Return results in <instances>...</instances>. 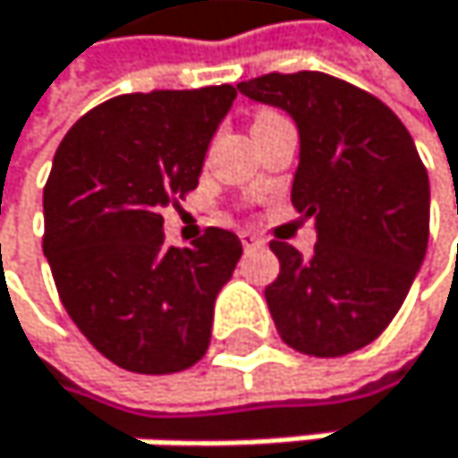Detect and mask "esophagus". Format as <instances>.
Instances as JSON below:
<instances>
[{
	"label": "esophagus",
	"instance_id": "34e87169",
	"mask_svg": "<svg viewBox=\"0 0 458 458\" xmlns=\"http://www.w3.org/2000/svg\"><path fill=\"white\" fill-rule=\"evenodd\" d=\"M239 239H242L244 250H255V247H260V244H263V239H260V236H255V233H250V231H242V233H239Z\"/></svg>",
	"mask_w": 458,
	"mask_h": 458
}]
</instances>
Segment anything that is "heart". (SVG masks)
<instances>
[{"mask_svg":"<svg viewBox=\"0 0 458 458\" xmlns=\"http://www.w3.org/2000/svg\"><path fill=\"white\" fill-rule=\"evenodd\" d=\"M275 117H280V114H277V112H258V117H255L252 126H260V123H269V120H275Z\"/></svg>","mask_w":458,"mask_h":458,"instance_id":"b5f03b06","label":"heart"}]
</instances>
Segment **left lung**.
I'll list each match as a JSON object with an SVG mask.
<instances>
[{
  "label": "left lung",
  "instance_id": "left-lung-1",
  "mask_svg": "<svg viewBox=\"0 0 458 458\" xmlns=\"http://www.w3.org/2000/svg\"><path fill=\"white\" fill-rule=\"evenodd\" d=\"M239 93L291 114L299 167L291 203L316 222L313 255L272 242L280 275L267 305L280 338L341 357L393 321L428 244V175L403 123L379 98L318 71L267 73Z\"/></svg>",
  "mask_w": 458,
  "mask_h": 458
}]
</instances>
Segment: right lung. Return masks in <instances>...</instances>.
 Returning a JSON list of instances; mask_svg holds the SVG:
<instances>
[{
    "instance_id": "obj_1",
    "label": "right lung",
    "mask_w": 458,
    "mask_h": 458,
    "mask_svg": "<svg viewBox=\"0 0 458 458\" xmlns=\"http://www.w3.org/2000/svg\"><path fill=\"white\" fill-rule=\"evenodd\" d=\"M233 98L231 84L117 96L55 153L43 252L81 335L126 371L175 374L208 349L242 242L208 227L191 247H167L162 211L198 186Z\"/></svg>"
}]
</instances>
